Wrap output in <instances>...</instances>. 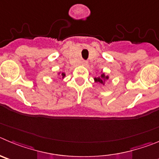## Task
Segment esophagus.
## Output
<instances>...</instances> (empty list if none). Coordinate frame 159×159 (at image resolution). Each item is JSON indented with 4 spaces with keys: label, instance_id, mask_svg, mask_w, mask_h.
<instances>
[{
    "label": "esophagus",
    "instance_id": "1",
    "mask_svg": "<svg viewBox=\"0 0 159 159\" xmlns=\"http://www.w3.org/2000/svg\"><path fill=\"white\" fill-rule=\"evenodd\" d=\"M87 64H88V62L85 61V60H82V61H81V65L82 66H86Z\"/></svg>",
    "mask_w": 159,
    "mask_h": 159
}]
</instances>
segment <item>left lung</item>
I'll return each mask as SVG.
<instances>
[{
    "label": "left lung",
    "mask_w": 159,
    "mask_h": 159,
    "mask_svg": "<svg viewBox=\"0 0 159 159\" xmlns=\"http://www.w3.org/2000/svg\"><path fill=\"white\" fill-rule=\"evenodd\" d=\"M108 79V76H107V75H105L104 73H102V74H101L99 77H97V78H94V81H95V82L101 83V84L104 85L105 81Z\"/></svg>",
    "instance_id": "8db88e82"
}]
</instances>
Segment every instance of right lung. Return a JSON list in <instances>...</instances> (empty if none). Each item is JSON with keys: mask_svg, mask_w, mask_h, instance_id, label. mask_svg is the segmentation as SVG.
<instances>
[{"mask_svg": "<svg viewBox=\"0 0 159 159\" xmlns=\"http://www.w3.org/2000/svg\"><path fill=\"white\" fill-rule=\"evenodd\" d=\"M58 74H60V73H58ZM61 76H62V78H65V76H66L65 73H62V74H61Z\"/></svg>", "mask_w": 159, "mask_h": 159, "instance_id": "obj_1", "label": "right lung"}]
</instances>
